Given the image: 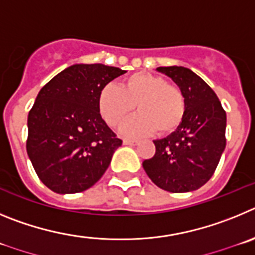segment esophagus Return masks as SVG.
Masks as SVG:
<instances>
[{"label":"esophagus","instance_id":"esophagus-1","mask_svg":"<svg viewBox=\"0 0 255 255\" xmlns=\"http://www.w3.org/2000/svg\"><path fill=\"white\" fill-rule=\"evenodd\" d=\"M138 143V141H133V139H123V144H129V146H134Z\"/></svg>","mask_w":255,"mask_h":255}]
</instances>
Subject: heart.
<instances>
[{"mask_svg":"<svg viewBox=\"0 0 255 255\" xmlns=\"http://www.w3.org/2000/svg\"><path fill=\"white\" fill-rule=\"evenodd\" d=\"M134 105L139 114L121 128L125 136H144L153 130L160 136L170 134L184 118L185 103L182 91L151 73H133L119 86L107 85L98 98L100 114L112 127L122 125Z\"/></svg>","mask_w":255,"mask_h":255,"instance_id":"heart-1","label":"heart"}]
</instances>
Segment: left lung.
<instances>
[{
  "label": "left lung",
  "mask_w": 255,
  "mask_h": 255,
  "mask_svg": "<svg viewBox=\"0 0 255 255\" xmlns=\"http://www.w3.org/2000/svg\"><path fill=\"white\" fill-rule=\"evenodd\" d=\"M170 77L184 96L182 123L161 139L156 152L142 162L156 185L171 193L192 192L213 175L226 146V113L215 91L198 75L182 66L157 67Z\"/></svg>",
  "instance_id": "obj_1"
}]
</instances>
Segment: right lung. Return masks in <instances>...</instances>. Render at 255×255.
Returning <instances> with one entry per match:
<instances>
[{"label":"right lung","instance_id":"1","mask_svg":"<svg viewBox=\"0 0 255 255\" xmlns=\"http://www.w3.org/2000/svg\"><path fill=\"white\" fill-rule=\"evenodd\" d=\"M126 73L102 63H77L39 91L27 116V156L36 175L59 194L93 187L122 144L102 118L98 98Z\"/></svg>","mask_w":255,"mask_h":255}]
</instances>
